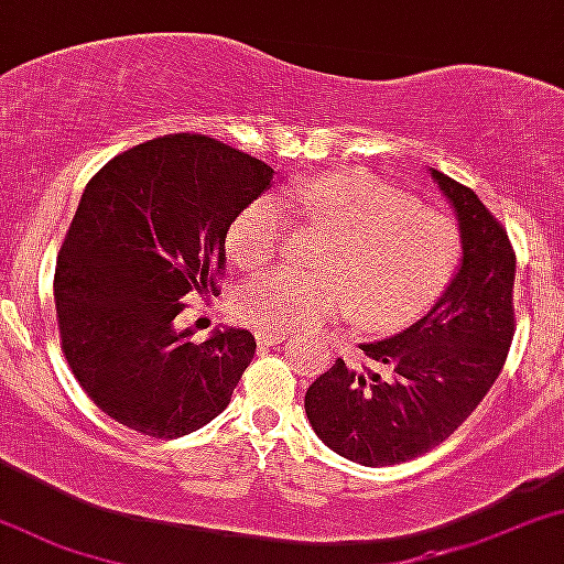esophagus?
I'll use <instances>...</instances> for the list:
<instances>
[{
  "label": "esophagus",
  "mask_w": 564,
  "mask_h": 564,
  "mask_svg": "<svg viewBox=\"0 0 564 564\" xmlns=\"http://www.w3.org/2000/svg\"><path fill=\"white\" fill-rule=\"evenodd\" d=\"M254 338H258L260 346H278L289 338L286 333H270V330H254Z\"/></svg>",
  "instance_id": "34e87169"
}]
</instances>
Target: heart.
I'll return each instance as SVG.
<instances>
[{
    "instance_id": "obj_1",
    "label": "heart",
    "mask_w": 564,
    "mask_h": 564,
    "mask_svg": "<svg viewBox=\"0 0 564 564\" xmlns=\"http://www.w3.org/2000/svg\"><path fill=\"white\" fill-rule=\"evenodd\" d=\"M291 210L306 229L330 234L317 249L319 270L268 273L239 291V315L260 330H306L344 310L367 330H395L437 302L460 260L453 218L367 171L302 180ZM226 241L239 265L262 268L286 247L289 220L260 197Z\"/></svg>"
}]
</instances>
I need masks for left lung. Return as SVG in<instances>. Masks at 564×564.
Returning <instances> with one entry per match:
<instances>
[{
  "instance_id": "8db88e82",
  "label": "left lung",
  "mask_w": 564,
  "mask_h": 564,
  "mask_svg": "<svg viewBox=\"0 0 564 564\" xmlns=\"http://www.w3.org/2000/svg\"><path fill=\"white\" fill-rule=\"evenodd\" d=\"M430 171L458 218V273L419 323L361 346L380 369L335 359L304 395L317 437L361 466H395L451 437L500 377L516 333L508 231L474 189Z\"/></svg>"
}]
</instances>
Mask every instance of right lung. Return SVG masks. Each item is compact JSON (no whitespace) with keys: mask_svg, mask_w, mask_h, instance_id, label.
<instances>
[{"mask_svg":"<svg viewBox=\"0 0 564 564\" xmlns=\"http://www.w3.org/2000/svg\"><path fill=\"white\" fill-rule=\"evenodd\" d=\"M273 169L205 134H166L88 182L59 249L54 302L75 380L113 422L155 440L205 426L231 401L254 335L176 330L189 291H216L234 218Z\"/></svg>","mask_w":564,"mask_h":564,"instance_id":"obj_1","label":"right lung"}]
</instances>
